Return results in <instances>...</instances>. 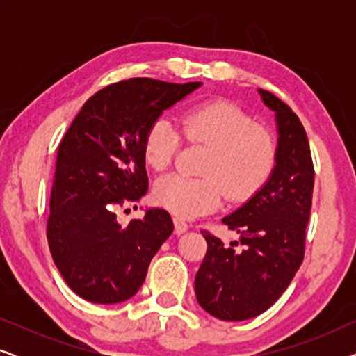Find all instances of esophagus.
I'll list each match as a JSON object with an SVG mask.
<instances>
[{"label":"esophagus","instance_id":"esophagus-1","mask_svg":"<svg viewBox=\"0 0 356 356\" xmlns=\"http://www.w3.org/2000/svg\"><path fill=\"white\" fill-rule=\"evenodd\" d=\"M173 223H175V233H177V235H183L184 232L188 230V223L183 220V218H179V217H175L173 218Z\"/></svg>","mask_w":356,"mask_h":356}]
</instances>
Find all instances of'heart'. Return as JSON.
Returning <instances> with one entry per match:
<instances>
[{"mask_svg": "<svg viewBox=\"0 0 356 356\" xmlns=\"http://www.w3.org/2000/svg\"><path fill=\"white\" fill-rule=\"evenodd\" d=\"M183 129L188 139L211 145L202 173L165 175L155 183L154 197L160 206L179 217L193 218L218 207L225 196L245 199L269 178L275 165L274 136L254 121L240 106L228 102H206L183 115ZM181 143V134L167 116H159L144 138V157L154 170L172 163Z\"/></svg>", "mask_w": 356, "mask_h": 356, "instance_id": "obj_1", "label": "heart"}]
</instances>
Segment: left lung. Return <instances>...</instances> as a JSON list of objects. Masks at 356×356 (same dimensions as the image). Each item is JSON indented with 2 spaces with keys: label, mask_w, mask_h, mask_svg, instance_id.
Returning <instances> with one entry per match:
<instances>
[{
  "label": "left lung",
  "mask_w": 356,
  "mask_h": 356,
  "mask_svg": "<svg viewBox=\"0 0 356 356\" xmlns=\"http://www.w3.org/2000/svg\"><path fill=\"white\" fill-rule=\"evenodd\" d=\"M274 111L277 157L267 181L222 222L240 235L225 246L202 232L207 254L194 290L204 311L222 321H245L269 309L286 290L305 256L314 168L308 136L289 105L257 89Z\"/></svg>",
  "instance_id": "obj_1"
}]
</instances>
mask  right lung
Here are the masks:
<instances>
[{
  "label": "right lung",
  "mask_w": 356,
  "mask_h": 356,
  "mask_svg": "<svg viewBox=\"0 0 356 356\" xmlns=\"http://www.w3.org/2000/svg\"><path fill=\"white\" fill-rule=\"evenodd\" d=\"M136 77L86 102L58 147L47 238L67 286L90 303L129 300L173 233L167 211L149 207L121 225L116 211L147 194L144 138L165 110L199 89Z\"/></svg>",
  "instance_id": "right-lung-1"
}]
</instances>
